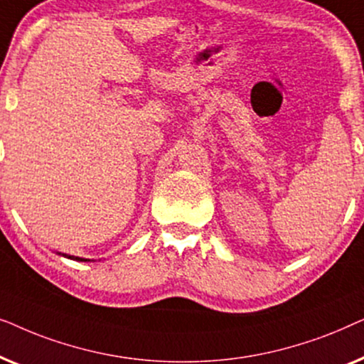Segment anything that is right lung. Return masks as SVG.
<instances>
[{"label": "right lung", "mask_w": 364, "mask_h": 364, "mask_svg": "<svg viewBox=\"0 0 364 364\" xmlns=\"http://www.w3.org/2000/svg\"><path fill=\"white\" fill-rule=\"evenodd\" d=\"M58 255H63L66 258H71V260H77V262H91L89 258H81V257H74V255H68V253H61V252H56Z\"/></svg>", "instance_id": "1"}]
</instances>
